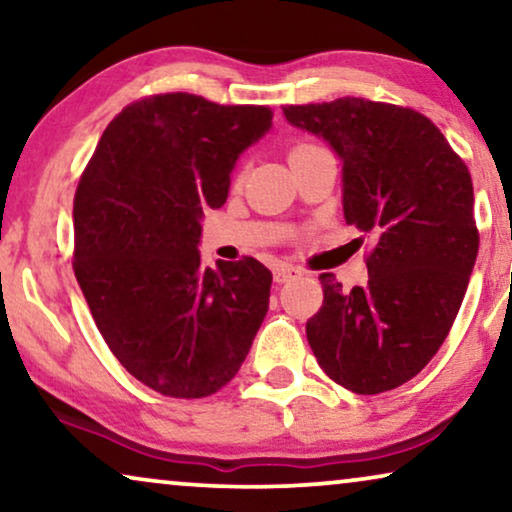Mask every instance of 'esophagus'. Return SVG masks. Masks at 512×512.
<instances>
[{
    "label": "esophagus",
    "instance_id": "34e87169",
    "mask_svg": "<svg viewBox=\"0 0 512 512\" xmlns=\"http://www.w3.org/2000/svg\"><path fill=\"white\" fill-rule=\"evenodd\" d=\"M272 275H275V282H277V284H284V282H289V279L298 277V275H300V270L291 268V265H277V268H275V272H272Z\"/></svg>",
    "mask_w": 512,
    "mask_h": 512
}]
</instances>
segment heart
<instances>
[{"label": "heart", "instance_id": "heart-1", "mask_svg": "<svg viewBox=\"0 0 512 512\" xmlns=\"http://www.w3.org/2000/svg\"><path fill=\"white\" fill-rule=\"evenodd\" d=\"M317 149H321V146L312 144V142H298V144L293 146V149H291V153H289V160L303 158V156H307V153H312V151H317Z\"/></svg>", "mask_w": 512, "mask_h": 512}]
</instances>
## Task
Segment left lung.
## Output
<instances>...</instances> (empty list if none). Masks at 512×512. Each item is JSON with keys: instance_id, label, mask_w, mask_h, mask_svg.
Returning a JSON list of instances; mask_svg holds the SVG:
<instances>
[{"instance_id": "1", "label": "left lung", "mask_w": 512, "mask_h": 512, "mask_svg": "<svg viewBox=\"0 0 512 512\" xmlns=\"http://www.w3.org/2000/svg\"><path fill=\"white\" fill-rule=\"evenodd\" d=\"M342 160L345 221L373 237L368 284L319 275L324 303L305 333L324 373L354 394L401 387L457 319L478 256L468 167L415 109L363 97L282 107Z\"/></svg>"}]
</instances>
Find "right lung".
Returning <instances> with one entry per match:
<instances>
[{"mask_svg":"<svg viewBox=\"0 0 512 512\" xmlns=\"http://www.w3.org/2000/svg\"><path fill=\"white\" fill-rule=\"evenodd\" d=\"M270 125L258 104L142 97L107 125L76 186V282L121 366L158 394L226 387L268 312L272 272L249 256L202 270L198 242L235 160Z\"/></svg>","mask_w":512,"mask_h":512,"instance_id":"right-lung-1","label":"right lung"}]
</instances>
